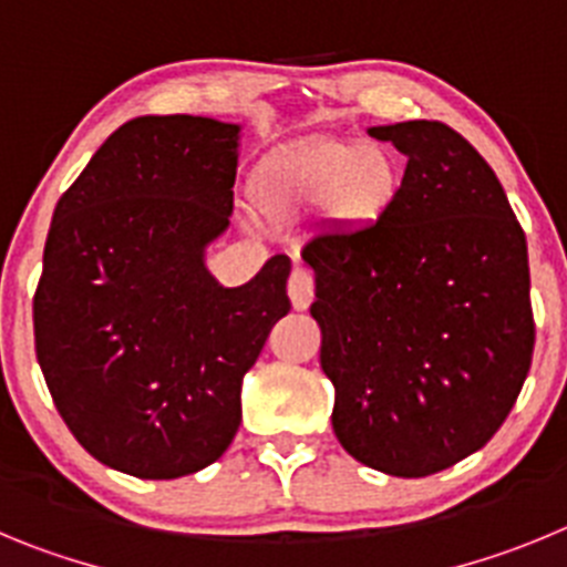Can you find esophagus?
I'll return each instance as SVG.
<instances>
[{"mask_svg": "<svg viewBox=\"0 0 567 567\" xmlns=\"http://www.w3.org/2000/svg\"><path fill=\"white\" fill-rule=\"evenodd\" d=\"M288 296L293 310H305L313 302V274H310L308 268H302V265H296L293 271H290Z\"/></svg>", "mask_w": 567, "mask_h": 567, "instance_id": "obj_1", "label": "esophagus"}]
</instances>
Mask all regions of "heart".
Returning <instances> with one entry per match:
<instances>
[{
    "mask_svg": "<svg viewBox=\"0 0 567 567\" xmlns=\"http://www.w3.org/2000/svg\"><path fill=\"white\" fill-rule=\"evenodd\" d=\"M404 183L395 152L384 144L319 137L285 152L265 172L259 197L271 212L328 206L344 226H375L392 212Z\"/></svg>",
    "mask_w": 567,
    "mask_h": 567,
    "instance_id": "1",
    "label": "heart"
}]
</instances>
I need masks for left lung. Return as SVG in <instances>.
<instances>
[{
	"label": "left lung",
	"instance_id": "1",
	"mask_svg": "<svg viewBox=\"0 0 567 567\" xmlns=\"http://www.w3.org/2000/svg\"><path fill=\"white\" fill-rule=\"evenodd\" d=\"M406 155L384 220L305 243L333 432L364 466L443 472L486 446L532 370L525 231L481 152L441 121L372 126Z\"/></svg>",
	"mask_w": 567,
	"mask_h": 567
}]
</instances>
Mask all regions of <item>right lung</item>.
I'll return each instance as SVG.
<instances>
[{"mask_svg": "<svg viewBox=\"0 0 567 567\" xmlns=\"http://www.w3.org/2000/svg\"><path fill=\"white\" fill-rule=\"evenodd\" d=\"M239 126L146 115L104 141L55 203L33 296L59 415L104 466L172 481L239 430L243 375L290 310V259L223 288L203 248L228 228Z\"/></svg>", "mask_w": 567, "mask_h": 567, "instance_id": "add662e5", "label": "right lung"}]
</instances>
